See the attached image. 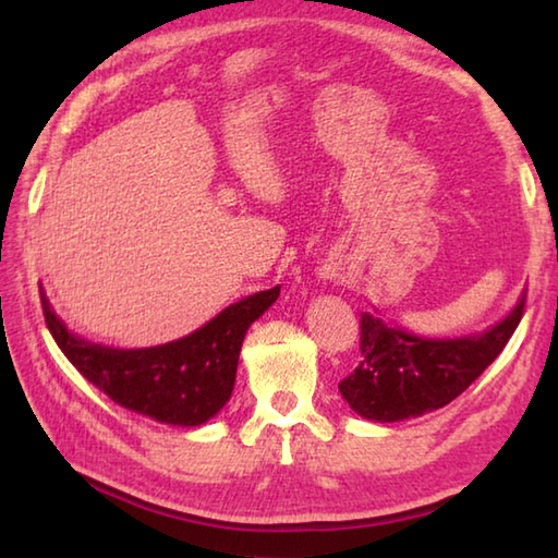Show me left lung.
<instances>
[{
    "label": "left lung",
    "mask_w": 558,
    "mask_h": 558,
    "mask_svg": "<svg viewBox=\"0 0 558 558\" xmlns=\"http://www.w3.org/2000/svg\"><path fill=\"white\" fill-rule=\"evenodd\" d=\"M525 310V292L504 322L484 333L432 340L390 328L362 314V362L338 384L348 405L374 422H400L448 405L511 340Z\"/></svg>",
    "instance_id": "obj_1"
}]
</instances>
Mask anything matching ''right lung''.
<instances>
[{
    "mask_svg": "<svg viewBox=\"0 0 558 558\" xmlns=\"http://www.w3.org/2000/svg\"><path fill=\"white\" fill-rule=\"evenodd\" d=\"M280 286L230 304L206 326L156 348L120 350L83 340L64 326L40 290L45 324L66 360L105 396L172 426H198L225 408L248 326L278 300Z\"/></svg>",
    "mask_w": 558,
    "mask_h": 558,
    "instance_id": "obj_1",
    "label": "right lung"
}]
</instances>
